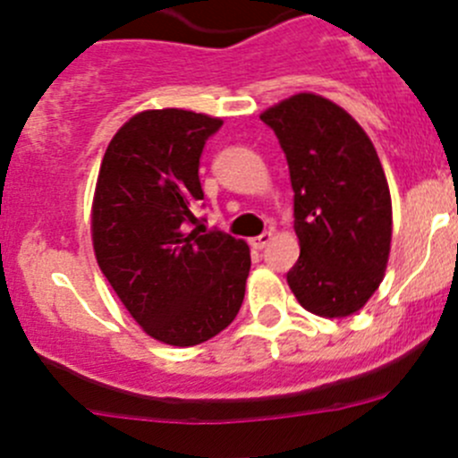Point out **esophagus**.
<instances>
[{"instance_id":"obj_1","label":"esophagus","mask_w":458,"mask_h":458,"mask_svg":"<svg viewBox=\"0 0 458 458\" xmlns=\"http://www.w3.org/2000/svg\"><path fill=\"white\" fill-rule=\"evenodd\" d=\"M270 242H272V233H263V234H259V237L250 239V246L255 248V250H263V248H266Z\"/></svg>"}]
</instances>
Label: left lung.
I'll return each mask as SVG.
<instances>
[{"instance_id": "left-lung-1", "label": "left lung", "mask_w": 458, "mask_h": 458, "mask_svg": "<svg viewBox=\"0 0 458 458\" xmlns=\"http://www.w3.org/2000/svg\"><path fill=\"white\" fill-rule=\"evenodd\" d=\"M275 131L294 191L301 255L288 285L308 312L350 317L383 281L392 201L370 137L341 106L299 92L261 113Z\"/></svg>"}]
</instances>
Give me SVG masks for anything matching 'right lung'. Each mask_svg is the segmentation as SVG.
I'll return each mask as SVG.
<instances>
[{
  "label": "right lung",
  "instance_id": "1",
  "mask_svg": "<svg viewBox=\"0 0 458 458\" xmlns=\"http://www.w3.org/2000/svg\"><path fill=\"white\" fill-rule=\"evenodd\" d=\"M219 117L143 110L106 148L92 199V248L132 318L168 345L203 344L233 323L250 248L195 216L199 159Z\"/></svg>",
  "mask_w": 458,
  "mask_h": 458
}]
</instances>
